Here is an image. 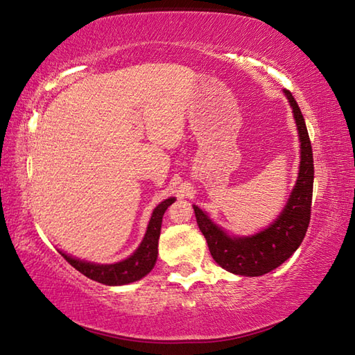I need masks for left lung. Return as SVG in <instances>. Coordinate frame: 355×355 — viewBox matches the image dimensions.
Wrapping results in <instances>:
<instances>
[{
	"mask_svg": "<svg viewBox=\"0 0 355 355\" xmlns=\"http://www.w3.org/2000/svg\"><path fill=\"white\" fill-rule=\"evenodd\" d=\"M286 95L300 140V166L293 192L272 223L252 235H231L215 225L209 215L193 205L197 225L209 246L212 259L227 272L259 277L283 265L298 246L308 231L311 218L312 186H314V159L302 110L293 94Z\"/></svg>",
	"mask_w": 355,
	"mask_h": 355,
	"instance_id": "8db88e82",
	"label": "left lung"
}]
</instances>
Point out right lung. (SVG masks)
<instances>
[{"label": "right lung", "mask_w": 355, "mask_h": 355, "mask_svg": "<svg viewBox=\"0 0 355 355\" xmlns=\"http://www.w3.org/2000/svg\"><path fill=\"white\" fill-rule=\"evenodd\" d=\"M173 201H175V197L166 198L155 207L154 212L150 215L149 225L148 229H146V234L140 243V246H138L135 249V252L129 255L128 259L116 263H110V265H100V263L80 260L76 259V257H72L62 251H60V254L64 257L76 270H80L83 275H86L87 279L107 284V286H121V284H129L141 280L143 277L148 275L155 266L163 215L166 209H168V206H171Z\"/></svg>", "instance_id": "add662e5"}]
</instances>
